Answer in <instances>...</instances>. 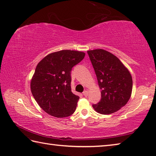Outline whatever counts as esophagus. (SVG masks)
I'll return each mask as SVG.
<instances>
[{"label":"esophagus","mask_w":156,"mask_h":156,"mask_svg":"<svg viewBox=\"0 0 156 156\" xmlns=\"http://www.w3.org/2000/svg\"><path fill=\"white\" fill-rule=\"evenodd\" d=\"M88 95H89V92H88L87 90H84V91L83 92V95L87 97V96H88Z\"/></svg>","instance_id":"34e87169"}]
</instances>
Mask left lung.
<instances>
[{"mask_svg": "<svg viewBox=\"0 0 156 156\" xmlns=\"http://www.w3.org/2000/svg\"><path fill=\"white\" fill-rule=\"evenodd\" d=\"M101 89V100L93 107L98 112L108 115L126 105L132 90V78L128 69L117 56L108 51H87Z\"/></svg>", "mask_w": 156, "mask_h": 156, "instance_id": "1", "label": "left lung"}]
</instances>
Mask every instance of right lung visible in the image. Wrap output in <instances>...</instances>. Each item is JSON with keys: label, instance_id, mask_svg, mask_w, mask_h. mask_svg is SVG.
Wrapping results in <instances>:
<instances>
[{"label": "right lung", "instance_id": "obj_1", "mask_svg": "<svg viewBox=\"0 0 156 156\" xmlns=\"http://www.w3.org/2000/svg\"><path fill=\"white\" fill-rule=\"evenodd\" d=\"M84 56L83 52L64 50L50 54L37 64L30 82L31 93L48 114L62 118L75 112L79 97L71 89V72Z\"/></svg>", "mask_w": 156, "mask_h": 156}]
</instances>
